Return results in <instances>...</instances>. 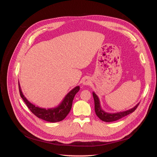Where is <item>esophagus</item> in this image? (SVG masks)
Instances as JSON below:
<instances>
[{
  "label": "esophagus",
  "instance_id": "1",
  "mask_svg": "<svg viewBox=\"0 0 157 157\" xmlns=\"http://www.w3.org/2000/svg\"><path fill=\"white\" fill-rule=\"evenodd\" d=\"M91 79L90 78H85L83 79V85H89L90 83H91Z\"/></svg>",
  "mask_w": 157,
  "mask_h": 157
}]
</instances>
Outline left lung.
Instances as JSON below:
<instances>
[{
  "mask_svg": "<svg viewBox=\"0 0 157 157\" xmlns=\"http://www.w3.org/2000/svg\"><path fill=\"white\" fill-rule=\"evenodd\" d=\"M93 97L94 98L95 111V113L97 114V116L101 120L105 121V122L114 121H117V120L121 119V118L125 117V116H127V115H128L132 113H133L137 109V106L139 104H137L132 109H130L124 111V112L110 114V113H105L101 109L99 100H98V97L94 92H93Z\"/></svg>",
  "mask_w": 157,
  "mask_h": 157,
  "instance_id": "1",
  "label": "left lung"
}]
</instances>
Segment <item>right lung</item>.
Returning <instances> with one entry per match:
<instances>
[{"instance_id": "right-lung-1", "label": "right lung", "mask_w": 157, "mask_h": 157, "mask_svg": "<svg viewBox=\"0 0 157 157\" xmlns=\"http://www.w3.org/2000/svg\"><path fill=\"white\" fill-rule=\"evenodd\" d=\"M18 87L20 96L30 111L39 118L52 123L62 121L67 116L72 108L74 97L79 90V86L75 87L65 96L62 102L57 108L46 109L40 108L28 101L27 98L23 95L19 83Z\"/></svg>"}]
</instances>
